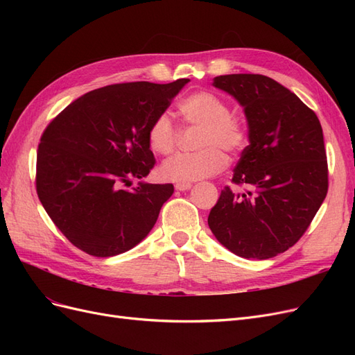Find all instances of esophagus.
Wrapping results in <instances>:
<instances>
[{
    "label": "esophagus",
    "mask_w": 355,
    "mask_h": 355,
    "mask_svg": "<svg viewBox=\"0 0 355 355\" xmlns=\"http://www.w3.org/2000/svg\"><path fill=\"white\" fill-rule=\"evenodd\" d=\"M191 187H192V185L189 184V182H178V184L175 185V188H176L178 191H188Z\"/></svg>",
    "instance_id": "34e87169"
}]
</instances>
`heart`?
Listing matches in <instances>:
<instances>
[{
    "instance_id": "b5f03b06",
    "label": "heart",
    "mask_w": 355,
    "mask_h": 355,
    "mask_svg": "<svg viewBox=\"0 0 355 355\" xmlns=\"http://www.w3.org/2000/svg\"><path fill=\"white\" fill-rule=\"evenodd\" d=\"M179 112L187 124L201 127L198 136L200 151L178 154L161 166L164 180L192 182L209 178L223 170L228 163L227 153H241L249 142V130L241 118L231 114L230 103L213 92L191 93L179 103ZM148 146L154 154L168 155L178 144V130L171 118L163 112L149 124Z\"/></svg>"
}]
</instances>
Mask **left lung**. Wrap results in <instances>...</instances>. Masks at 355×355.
<instances>
[{"mask_svg": "<svg viewBox=\"0 0 355 355\" xmlns=\"http://www.w3.org/2000/svg\"><path fill=\"white\" fill-rule=\"evenodd\" d=\"M213 85L243 106L250 144L232 176L249 189L225 187L209 227L237 256L270 259L299 241L327 196L323 128L295 93L265 75H219Z\"/></svg>", "mask_w": 355, "mask_h": 355, "instance_id": "8db88e82", "label": "left lung"}]
</instances>
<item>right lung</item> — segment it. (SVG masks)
<instances>
[{"instance_id":"1","label":"right lung","mask_w":355,"mask_h":355,"mask_svg":"<svg viewBox=\"0 0 355 355\" xmlns=\"http://www.w3.org/2000/svg\"><path fill=\"white\" fill-rule=\"evenodd\" d=\"M106 85L85 93L46 127L37 153V194L53 223L80 250L110 257L154 228L171 184H144L155 158L146 132L188 83Z\"/></svg>"}]
</instances>
